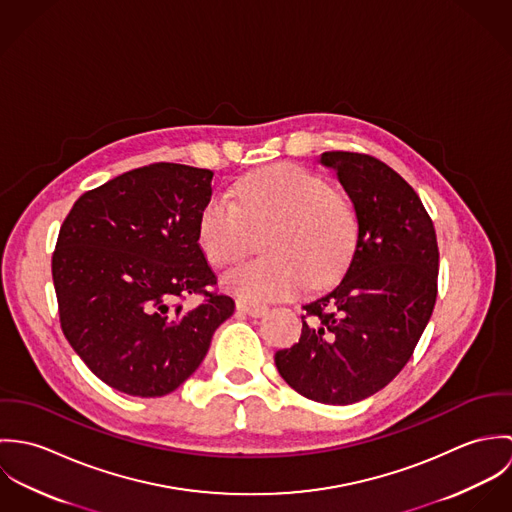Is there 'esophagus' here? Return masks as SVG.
<instances>
[{
  "label": "esophagus",
  "mask_w": 512,
  "mask_h": 512,
  "mask_svg": "<svg viewBox=\"0 0 512 512\" xmlns=\"http://www.w3.org/2000/svg\"><path fill=\"white\" fill-rule=\"evenodd\" d=\"M236 309L244 315H250V317H262L266 311H268V305L264 303H258V301H252L248 297H238L236 299Z\"/></svg>",
  "instance_id": "1"
}]
</instances>
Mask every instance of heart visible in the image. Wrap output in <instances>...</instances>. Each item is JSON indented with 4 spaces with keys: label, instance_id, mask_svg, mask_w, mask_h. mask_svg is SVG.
Returning a JSON list of instances; mask_svg holds the SVG:
<instances>
[{
    "label": "heart",
    "instance_id": "heart-1",
    "mask_svg": "<svg viewBox=\"0 0 512 512\" xmlns=\"http://www.w3.org/2000/svg\"><path fill=\"white\" fill-rule=\"evenodd\" d=\"M234 201L215 195L199 220V242L220 268L240 262L250 250V228L270 224V252L232 270L224 284L256 299L288 297L307 282L323 286L349 264L359 236L357 213L347 197L319 175L278 163L242 177Z\"/></svg>",
    "mask_w": 512,
    "mask_h": 512
}]
</instances>
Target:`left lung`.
Segmentation results:
<instances>
[{"label":"left lung","instance_id":"left-lung-1","mask_svg":"<svg viewBox=\"0 0 512 512\" xmlns=\"http://www.w3.org/2000/svg\"><path fill=\"white\" fill-rule=\"evenodd\" d=\"M349 195L359 236L343 280L303 303L299 341L276 353L301 396L347 406L382 390L410 361L436 305V230L416 191L386 163L325 151Z\"/></svg>","mask_w":512,"mask_h":512}]
</instances>
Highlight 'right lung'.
<instances>
[{"instance_id": "right-lung-1", "label": "right lung", "mask_w": 512, "mask_h": 512, "mask_svg": "<svg viewBox=\"0 0 512 512\" xmlns=\"http://www.w3.org/2000/svg\"><path fill=\"white\" fill-rule=\"evenodd\" d=\"M213 171L179 163L132 169L84 193L53 254L61 327L108 386L157 398L203 363L234 301L207 292L217 278L199 244ZM205 294L195 308L182 303Z\"/></svg>"}]
</instances>
